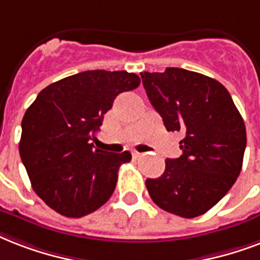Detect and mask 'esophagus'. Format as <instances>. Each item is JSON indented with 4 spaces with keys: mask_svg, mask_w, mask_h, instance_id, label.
Instances as JSON below:
<instances>
[{
    "mask_svg": "<svg viewBox=\"0 0 260 260\" xmlns=\"http://www.w3.org/2000/svg\"><path fill=\"white\" fill-rule=\"evenodd\" d=\"M133 156H134V157H136V158H138V157H141V156H142V153L134 152V153H133Z\"/></svg>",
    "mask_w": 260,
    "mask_h": 260,
    "instance_id": "obj_1",
    "label": "esophagus"
}]
</instances>
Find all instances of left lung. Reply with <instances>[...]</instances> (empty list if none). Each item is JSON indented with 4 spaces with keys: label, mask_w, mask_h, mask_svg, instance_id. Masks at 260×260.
Returning <instances> with one entry per match:
<instances>
[{
    "label": "left lung",
    "mask_w": 260,
    "mask_h": 260,
    "mask_svg": "<svg viewBox=\"0 0 260 260\" xmlns=\"http://www.w3.org/2000/svg\"><path fill=\"white\" fill-rule=\"evenodd\" d=\"M142 84L168 132L184 134L178 158H167L146 188L158 207L184 218L210 210L235 184L243 167L245 124L221 82L180 68L141 73Z\"/></svg>",
    "instance_id": "8db88e82"
}]
</instances>
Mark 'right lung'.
<instances>
[{"mask_svg": "<svg viewBox=\"0 0 260 260\" xmlns=\"http://www.w3.org/2000/svg\"><path fill=\"white\" fill-rule=\"evenodd\" d=\"M140 82L123 70H88L40 90L24 114L19 150L32 188L48 207L78 218L110 199L132 154L104 152L90 140L116 96Z\"/></svg>", "mask_w": 260, "mask_h": 260, "instance_id": "add662e5", "label": "right lung"}]
</instances>
